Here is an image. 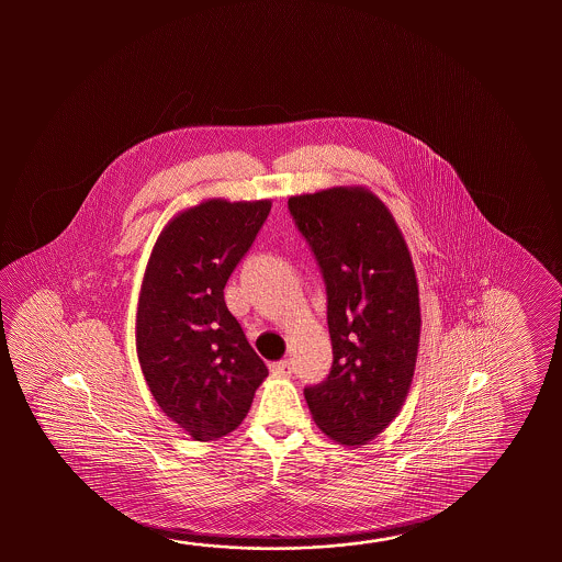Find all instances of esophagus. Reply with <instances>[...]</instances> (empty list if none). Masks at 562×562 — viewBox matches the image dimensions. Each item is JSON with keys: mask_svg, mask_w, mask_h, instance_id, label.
I'll return each instance as SVG.
<instances>
[{"mask_svg": "<svg viewBox=\"0 0 562 562\" xmlns=\"http://www.w3.org/2000/svg\"><path fill=\"white\" fill-rule=\"evenodd\" d=\"M271 371H273L276 375H281V378H289V375L293 373V366H291V361H286V359H281V361H276V363H271Z\"/></svg>", "mask_w": 562, "mask_h": 562, "instance_id": "1", "label": "esophagus"}]
</instances>
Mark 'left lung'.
Segmentation results:
<instances>
[{"instance_id": "1", "label": "left lung", "mask_w": 562, "mask_h": 562, "mask_svg": "<svg viewBox=\"0 0 562 562\" xmlns=\"http://www.w3.org/2000/svg\"><path fill=\"white\" fill-rule=\"evenodd\" d=\"M286 204L322 269L334 347L329 375L305 387V400L331 440L361 446L400 414L416 370L422 317L412 255L387 206L363 187Z\"/></svg>"}]
</instances>
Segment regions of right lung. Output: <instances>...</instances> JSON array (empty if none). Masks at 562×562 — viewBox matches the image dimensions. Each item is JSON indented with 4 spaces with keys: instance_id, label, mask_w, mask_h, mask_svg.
<instances>
[{
    "instance_id": "1",
    "label": "right lung",
    "mask_w": 562,
    "mask_h": 562,
    "mask_svg": "<svg viewBox=\"0 0 562 562\" xmlns=\"http://www.w3.org/2000/svg\"><path fill=\"white\" fill-rule=\"evenodd\" d=\"M271 201L209 199L175 216L144 271L136 351L156 404L192 440L227 436L269 375L225 303V285Z\"/></svg>"
}]
</instances>
